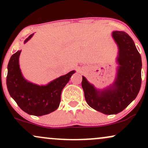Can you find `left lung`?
Instances as JSON below:
<instances>
[{"instance_id":"8db88e82","label":"left lung","mask_w":148,"mask_h":148,"mask_svg":"<svg viewBox=\"0 0 148 148\" xmlns=\"http://www.w3.org/2000/svg\"><path fill=\"white\" fill-rule=\"evenodd\" d=\"M113 37L118 46L120 65L115 84L99 92L84 76L81 83L88 104L106 115L123 111L136 97L141 86V57L133 40L122 31L113 32Z\"/></svg>"}]
</instances>
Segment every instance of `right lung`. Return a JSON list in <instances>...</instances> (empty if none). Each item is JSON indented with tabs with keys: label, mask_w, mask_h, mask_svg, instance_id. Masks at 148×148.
<instances>
[{
	"label": "right lung",
	"mask_w": 148,
	"mask_h": 148,
	"mask_svg": "<svg viewBox=\"0 0 148 148\" xmlns=\"http://www.w3.org/2000/svg\"><path fill=\"white\" fill-rule=\"evenodd\" d=\"M30 35L25 42L29 40ZM21 51L10 58L8 65L6 84L10 96L23 111L28 114L41 116L56 111L60 102L62 89L68 83L74 71L58 78L47 86H40L28 82L22 76L18 64Z\"/></svg>",
	"instance_id": "1"
}]
</instances>
